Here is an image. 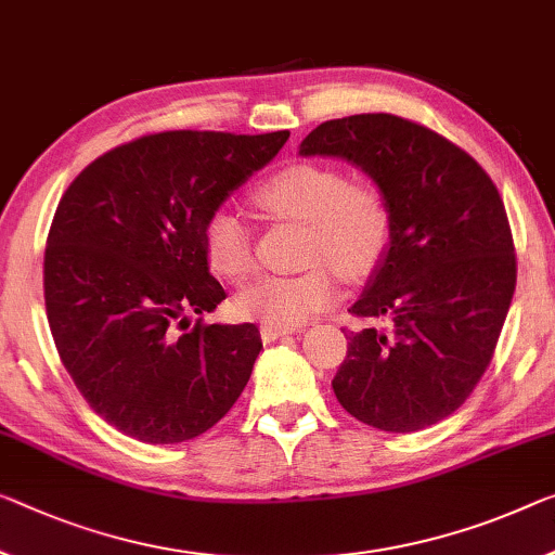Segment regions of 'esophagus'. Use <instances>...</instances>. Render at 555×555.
<instances>
[{
  "label": "esophagus",
  "mask_w": 555,
  "mask_h": 555,
  "mask_svg": "<svg viewBox=\"0 0 555 555\" xmlns=\"http://www.w3.org/2000/svg\"><path fill=\"white\" fill-rule=\"evenodd\" d=\"M287 335H295V327H278V325L260 327V337L266 339V343H275L278 337H287Z\"/></svg>",
  "instance_id": "1"
}]
</instances>
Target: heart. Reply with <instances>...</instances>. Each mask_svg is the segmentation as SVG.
Returning a JSON list of instances; mask_svg holds the SVG:
<instances>
[{
	"mask_svg": "<svg viewBox=\"0 0 555 555\" xmlns=\"http://www.w3.org/2000/svg\"><path fill=\"white\" fill-rule=\"evenodd\" d=\"M260 208L305 225L297 275H260L235 295L241 318L266 325L295 327L337 300V272L360 283L377 272L391 243V208L385 191L372 181H349L345 170L320 164H295L255 191ZM208 266L230 283L253 270V241L233 208H216L203 225Z\"/></svg>",
	"mask_w": 555,
	"mask_h": 555,
	"instance_id": "obj_1",
	"label": "heart"
}]
</instances>
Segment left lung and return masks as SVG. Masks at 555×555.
<instances>
[{"label":"left lung","mask_w":555,"mask_h":555,"mask_svg":"<svg viewBox=\"0 0 555 555\" xmlns=\"http://www.w3.org/2000/svg\"><path fill=\"white\" fill-rule=\"evenodd\" d=\"M300 156L345 158L385 191L391 243L349 312L387 330L349 332L337 402L382 431L447 420L479 385L516 289L504 201L444 135L391 114L320 124Z\"/></svg>","instance_id":"left-lung-1"}]
</instances>
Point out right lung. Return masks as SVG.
I'll return each mask as SVG.
<instances>
[{"label":"right lung","instance_id":"right-lung-1","mask_svg":"<svg viewBox=\"0 0 555 555\" xmlns=\"http://www.w3.org/2000/svg\"><path fill=\"white\" fill-rule=\"evenodd\" d=\"M289 131H164L93 160L59 201L44 253L56 352L101 420L146 444L208 431L250 379V322L189 330L225 300L203 225ZM186 325L185 333L177 330Z\"/></svg>","mask_w":555,"mask_h":555}]
</instances>
